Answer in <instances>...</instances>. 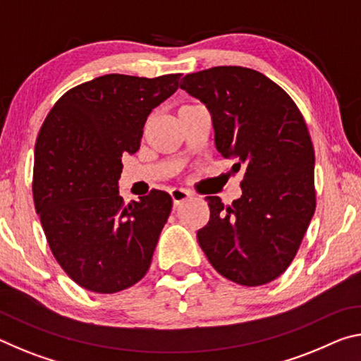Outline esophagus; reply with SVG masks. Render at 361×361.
Wrapping results in <instances>:
<instances>
[{
	"label": "esophagus",
	"mask_w": 361,
	"mask_h": 361,
	"mask_svg": "<svg viewBox=\"0 0 361 361\" xmlns=\"http://www.w3.org/2000/svg\"><path fill=\"white\" fill-rule=\"evenodd\" d=\"M170 195H172L173 207H180L181 204H185L189 197H191V192L186 191V189L175 188V189H172V191H170Z\"/></svg>",
	"instance_id": "1"
}]
</instances>
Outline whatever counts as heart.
I'll use <instances>...</instances> for the list:
<instances>
[{
	"instance_id": "1",
	"label": "heart",
	"mask_w": 361,
	"mask_h": 361,
	"mask_svg": "<svg viewBox=\"0 0 361 361\" xmlns=\"http://www.w3.org/2000/svg\"><path fill=\"white\" fill-rule=\"evenodd\" d=\"M183 108H188V106H183Z\"/></svg>"
}]
</instances>
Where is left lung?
Segmentation results:
<instances>
[{
    "label": "left lung",
    "instance_id": "8db88e82",
    "mask_svg": "<svg viewBox=\"0 0 361 361\" xmlns=\"http://www.w3.org/2000/svg\"><path fill=\"white\" fill-rule=\"evenodd\" d=\"M183 90L212 116L215 146L243 170L242 195L224 207L205 197L210 219L197 242L232 282H272L295 258L315 212V154L301 111L282 87L243 66H215L183 78Z\"/></svg>",
    "mask_w": 361,
    "mask_h": 361
}]
</instances>
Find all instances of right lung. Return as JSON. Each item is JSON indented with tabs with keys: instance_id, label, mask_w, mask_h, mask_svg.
<instances>
[{
	"instance_id": "add662e5",
	"label": "right lung",
	"mask_w": 361,
	"mask_h": 361,
	"mask_svg": "<svg viewBox=\"0 0 361 361\" xmlns=\"http://www.w3.org/2000/svg\"><path fill=\"white\" fill-rule=\"evenodd\" d=\"M181 75H105L76 85L42 124L35 146L33 199L54 256L71 280L118 293L148 272L172 210L164 191L122 204V154H135L149 113Z\"/></svg>"
}]
</instances>
